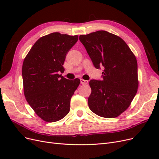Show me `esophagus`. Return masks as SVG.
Masks as SVG:
<instances>
[{
  "label": "esophagus",
  "instance_id": "34e87169",
  "mask_svg": "<svg viewBox=\"0 0 159 159\" xmlns=\"http://www.w3.org/2000/svg\"><path fill=\"white\" fill-rule=\"evenodd\" d=\"M80 82L82 85H87L88 84V81L83 80V79H80Z\"/></svg>",
  "mask_w": 159,
  "mask_h": 159
}]
</instances>
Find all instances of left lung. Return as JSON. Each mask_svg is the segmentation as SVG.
<instances>
[{
    "label": "left lung",
    "mask_w": 159,
    "mask_h": 159,
    "mask_svg": "<svg viewBox=\"0 0 159 159\" xmlns=\"http://www.w3.org/2000/svg\"><path fill=\"white\" fill-rule=\"evenodd\" d=\"M95 68H104L102 80H91V111L100 117H118L129 107L138 86L137 61L122 38L105 30L80 35Z\"/></svg>",
    "instance_id": "1"
}]
</instances>
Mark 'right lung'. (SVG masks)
Returning a JSON list of instances; mask_svg holds the SVG:
<instances>
[{
  "instance_id": "right-lung-1",
  "label": "right lung",
  "mask_w": 159,
  "mask_h": 159,
  "mask_svg": "<svg viewBox=\"0 0 159 159\" xmlns=\"http://www.w3.org/2000/svg\"><path fill=\"white\" fill-rule=\"evenodd\" d=\"M78 36L51 33L39 38L24 60L22 74L24 93L36 115L46 122H56L70 111V100L80 84L60 73L67 53Z\"/></svg>"
}]
</instances>
